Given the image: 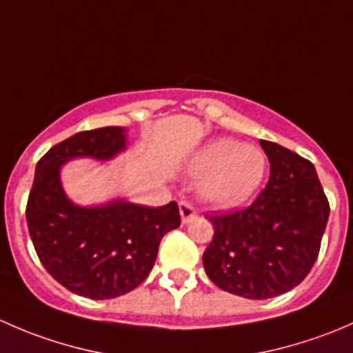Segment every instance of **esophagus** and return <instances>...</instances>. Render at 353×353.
Masks as SVG:
<instances>
[{
  "label": "esophagus",
  "mask_w": 353,
  "mask_h": 353,
  "mask_svg": "<svg viewBox=\"0 0 353 353\" xmlns=\"http://www.w3.org/2000/svg\"><path fill=\"white\" fill-rule=\"evenodd\" d=\"M179 212H181V220H183V223H190L191 220H194L198 216L194 206L188 201L179 203Z\"/></svg>",
  "instance_id": "obj_1"
}]
</instances>
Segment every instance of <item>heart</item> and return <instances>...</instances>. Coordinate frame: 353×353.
Listing matches in <instances>:
<instances>
[{
    "label": "heart",
    "mask_w": 353,
    "mask_h": 353,
    "mask_svg": "<svg viewBox=\"0 0 353 353\" xmlns=\"http://www.w3.org/2000/svg\"><path fill=\"white\" fill-rule=\"evenodd\" d=\"M190 172L201 177L199 193L208 205L232 208L251 198L261 186L266 155L234 138H216L194 154Z\"/></svg>",
    "instance_id": "b5f03b06"
}]
</instances>
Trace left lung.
<instances>
[{
	"mask_svg": "<svg viewBox=\"0 0 353 353\" xmlns=\"http://www.w3.org/2000/svg\"><path fill=\"white\" fill-rule=\"evenodd\" d=\"M270 179L251 206L208 216L212 243L203 252L208 279L230 294L270 299L297 287L321 248L330 203L314 165L273 141H259Z\"/></svg>",
	"mask_w": 353,
	"mask_h": 353,
	"instance_id": "1",
	"label": "left lung"
}]
</instances>
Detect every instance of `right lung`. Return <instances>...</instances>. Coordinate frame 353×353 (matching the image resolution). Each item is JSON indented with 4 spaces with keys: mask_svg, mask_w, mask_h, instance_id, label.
I'll use <instances>...</instances> for the list:
<instances>
[{
    "mask_svg": "<svg viewBox=\"0 0 353 353\" xmlns=\"http://www.w3.org/2000/svg\"><path fill=\"white\" fill-rule=\"evenodd\" d=\"M126 130L80 131L54 145L35 167L27 225L49 275L81 297L102 301L128 294L152 272L162 237L181 225L176 201L148 208L126 199L74 205L61 186V167L73 159L110 160L126 150Z\"/></svg>",
    "mask_w": 353,
    "mask_h": 353,
    "instance_id": "right-lung-1",
    "label": "right lung"
}]
</instances>
